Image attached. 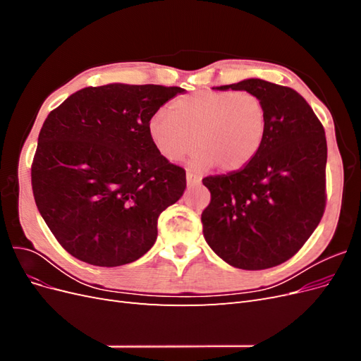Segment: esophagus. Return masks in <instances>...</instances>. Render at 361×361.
I'll return each mask as SVG.
<instances>
[{
  "label": "esophagus",
  "instance_id": "34e87169",
  "mask_svg": "<svg viewBox=\"0 0 361 361\" xmlns=\"http://www.w3.org/2000/svg\"><path fill=\"white\" fill-rule=\"evenodd\" d=\"M202 182V178L197 176V174H192L191 171L187 173V185L188 187H195V185H199Z\"/></svg>",
  "mask_w": 361,
  "mask_h": 361
}]
</instances>
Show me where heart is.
<instances>
[{"instance_id": "obj_1", "label": "heart", "mask_w": 361, "mask_h": 361, "mask_svg": "<svg viewBox=\"0 0 361 361\" xmlns=\"http://www.w3.org/2000/svg\"><path fill=\"white\" fill-rule=\"evenodd\" d=\"M267 133V106L251 92L200 90L180 96L170 111L158 110L149 134L159 154L180 161L199 147L192 166L238 170L253 159Z\"/></svg>"}]
</instances>
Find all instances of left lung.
<instances>
[{
    "instance_id": "left-lung-1",
    "label": "left lung",
    "mask_w": 361,
    "mask_h": 361,
    "mask_svg": "<svg viewBox=\"0 0 361 361\" xmlns=\"http://www.w3.org/2000/svg\"><path fill=\"white\" fill-rule=\"evenodd\" d=\"M218 90H245L267 106V133L241 170L207 176L211 203L203 236L239 269H267L290 259L318 227L325 209L326 140L319 118L290 87L250 78Z\"/></svg>"
}]
</instances>
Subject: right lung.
Returning <instances> with one entry per match:
<instances>
[{"label":"right lung","mask_w":361,"mask_h":361,"mask_svg":"<svg viewBox=\"0 0 361 361\" xmlns=\"http://www.w3.org/2000/svg\"><path fill=\"white\" fill-rule=\"evenodd\" d=\"M180 87L106 84L71 94L43 123L31 166L37 209L73 257L96 267L140 259L158 216L187 188L164 158L149 120Z\"/></svg>","instance_id":"add662e5"}]
</instances>
